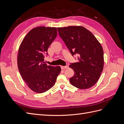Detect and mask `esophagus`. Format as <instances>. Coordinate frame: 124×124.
<instances>
[{
  "mask_svg": "<svg viewBox=\"0 0 124 124\" xmlns=\"http://www.w3.org/2000/svg\"><path fill=\"white\" fill-rule=\"evenodd\" d=\"M68 66H61V69H62V70H63V69H67V68H68Z\"/></svg>",
  "mask_w": 124,
  "mask_h": 124,
  "instance_id": "1",
  "label": "esophagus"
}]
</instances>
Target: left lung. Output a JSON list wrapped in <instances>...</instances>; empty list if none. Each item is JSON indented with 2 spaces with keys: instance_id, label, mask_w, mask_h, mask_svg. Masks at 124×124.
I'll use <instances>...</instances> for the list:
<instances>
[{
  "instance_id": "1",
  "label": "left lung",
  "mask_w": 124,
  "mask_h": 124,
  "mask_svg": "<svg viewBox=\"0 0 124 124\" xmlns=\"http://www.w3.org/2000/svg\"><path fill=\"white\" fill-rule=\"evenodd\" d=\"M60 37L73 56L78 54V62L69 66L74 75L70 83L80 89L92 87L99 80L104 64L103 51L96 37L82 26L57 28Z\"/></svg>"
}]
</instances>
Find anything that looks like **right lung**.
Masks as SVG:
<instances>
[{
	"label": "right lung",
	"mask_w": 124,
	"mask_h": 124,
	"mask_svg": "<svg viewBox=\"0 0 124 124\" xmlns=\"http://www.w3.org/2000/svg\"><path fill=\"white\" fill-rule=\"evenodd\" d=\"M56 27H37L29 31L22 41L17 56V66L22 78L32 91L38 93L52 88L61 71L59 66H47L44 56L57 36Z\"/></svg>",
	"instance_id": "right-lung-1"
}]
</instances>
